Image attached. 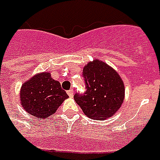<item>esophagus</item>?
<instances>
[{"instance_id":"esophagus-1","label":"esophagus","mask_w":160,"mask_h":160,"mask_svg":"<svg viewBox=\"0 0 160 160\" xmlns=\"http://www.w3.org/2000/svg\"><path fill=\"white\" fill-rule=\"evenodd\" d=\"M68 94L69 95V96H70V97H73V95H74V90H73V89H70V90H68Z\"/></svg>"}]
</instances>
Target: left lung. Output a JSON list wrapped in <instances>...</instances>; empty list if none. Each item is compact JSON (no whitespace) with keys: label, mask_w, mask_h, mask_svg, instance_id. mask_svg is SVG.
<instances>
[{"label":"left lung","mask_w":160,"mask_h":160,"mask_svg":"<svg viewBox=\"0 0 160 160\" xmlns=\"http://www.w3.org/2000/svg\"><path fill=\"white\" fill-rule=\"evenodd\" d=\"M85 91L74 95L86 116L104 120L112 116L124 99V84L115 70L99 60H93L83 70Z\"/></svg>","instance_id":"1"}]
</instances>
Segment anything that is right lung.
<instances>
[{
	"mask_svg": "<svg viewBox=\"0 0 160 160\" xmlns=\"http://www.w3.org/2000/svg\"><path fill=\"white\" fill-rule=\"evenodd\" d=\"M68 97L59 82L52 79L49 73L33 76L22 84L20 90V100L24 110L41 119H47L55 113Z\"/></svg>",
	"mask_w": 160,
	"mask_h": 160,
	"instance_id": "add662e5",
	"label": "right lung"
}]
</instances>
